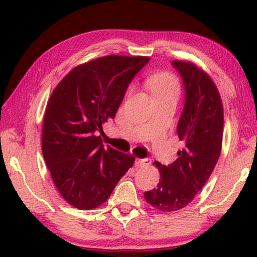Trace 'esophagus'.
Returning a JSON list of instances; mask_svg holds the SVG:
<instances>
[{"instance_id": "esophagus-1", "label": "esophagus", "mask_w": 257, "mask_h": 257, "mask_svg": "<svg viewBox=\"0 0 257 257\" xmlns=\"http://www.w3.org/2000/svg\"><path fill=\"white\" fill-rule=\"evenodd\" d=\"M151 163H152V160L150 158H145V159H137L136 162H135V165L138 168H144V167H149Z\"/></svg>"}]
</instances>
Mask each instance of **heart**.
<instances>
[{
    "mask_svg": "<svg viewBox=\"0 0 257 257\" xmlns=\"http://www.w3.org/2000/svg\"><path fill=\"white\" fill-rule=\"evenodd\" d=\"M154 96H175L179 94V85L175 77L170 73H160L149 78L147 80Z\"/></svg>",
    "mask_w": 257,
    "mask_h": 257,
    "instance_id": "obj_1",
    "label": "heart"
}]
</instances>
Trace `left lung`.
<instances>
[{
  "label": "left lung",
  "mask_w": 257,
  "mask_h": 257,
  "mask_svg": "<svg viewBox=\"0 0 257 257\" xmlns=\"http://www.w3.org/2000/svg\"><path fill=\"white\" fill-rule=\"evenodd\" d=\"M185 88L184 111L177 133L185 143L170 165L156 162L160 181L144 193L146 202L163 212L185 207L204 187L219 160L222 147L223 107L214 82L206 72L185 61H172Z\"/></svg>",
  "instance_id": "1"
}]
</instances>
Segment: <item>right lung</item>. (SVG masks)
I'll return each mask as SVG.
<instances>
[{
  "label": "right lung",
  "instance_id": "obj_1",
  "mask_svg": "<svg viewBox=\"0 0 257 257\" xmlns=\"http://www.w3.org/2000/svg\"><path fill=\"white\" fill-rule=\"evenodd\" d=\"M147 56L107 55L80 64L47 103L42 151L56 189L70 205L92 210L110 197L135 158L104 147L102 124L114 118L130 81Z\"/></svg>",
  "mask_w": 257,
  "mask_h": 257
}]
</instances>
